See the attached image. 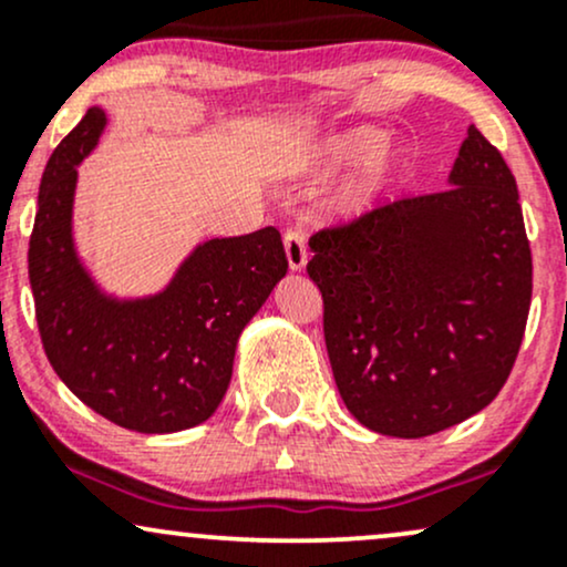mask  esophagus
<instances>
[{
  "label": "esophagus",
  "mask_w": 567,
  "mask_h": 567,
  "mask_svg": "<svg viewBox=\"0 0 567 567\" xmlns=\"http://www.w3.org/2000/svg\"><path fill=\"white\" fill-rule=\"evenodd\" d=\"M285 243V256H288V266L292 271H301L306 266V239L301 229H288L282 237Z\"/></svg>",
  "instance_id": "1"
}]
</instances>
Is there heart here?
Masks as SVG:
<instances>
[{
    "label": "heart",
    "instance_id": "1",
    "mask_svg": "<svg viewBox=\"0 0 567 567\" xmlns=\"http://www.w3.org/2000/svg\"><path fill=\"white\" fill-rule=\"evenodd\" d=\"M383 148H386V135L379 133V130H370V127L354 130V133L343 135V138H338L333 143V148H330V162L343 167H365V165H373V162L381 157ZM368 197H370V188H357V192L351 194L349 205L351 207L365 205Z\"/></svg>",
    "mask_w": 567,
    "mask_h": 567
}]
</instances>
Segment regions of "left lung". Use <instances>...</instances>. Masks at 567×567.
Masks as SVG:
<instances>
[{
  "label": "left lung",
  "instance_id": "8db88e82",
  "mask_svg": "<svg viewBox=\"0 0 567 567\" xmlns=\"http://www.w3.org/2000/svg\"><path fill=\"white\" fill-rule=\"evenodd\" d=\"M451 184L309 237L338 392L360 424L392 437H429L491 405L528 324L517 184L477 127Z\"/></svg>",
  "mask_w": 567,
  "mask_h": 567
}]
</instances>
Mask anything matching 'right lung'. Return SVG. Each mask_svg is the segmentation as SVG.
Masks as SVG:
<instances>
[{
  "instance_id": "1",
  "label": "right lung",
  "mask_w": 567,
  "mask_h": 567,
  "mask_svg": "<svg viewBox=\"0 0 567 567\" xmlns=\"http://www.w3.org/2000/svg\"><path fill=\"white\" fill-rule=\"evenodd\" d=\"M103 125L101 109H90L42 173L29 239L39 338L58 379L103 419L130 432H181L216 413L237 338L288 258L279 231L266 226L199 245L159 296L125 303L101 296L76 261L71 202L76 165Z\"/></svg>"
}]
</instances>
